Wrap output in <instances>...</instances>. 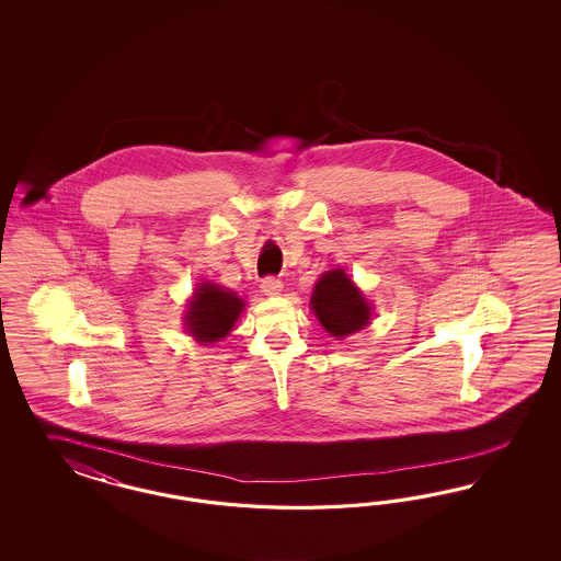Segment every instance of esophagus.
Instances as JSON below:
<instances>
[{
	"mask_svg": "<svg viewBox=\"0 0 561 561\" xmlns=\"http://www.w3.org/2000/svg\"><path fill=\"white\" fill-rule=\"evenodd\" d=\"M261 289L265 291V296H279L282 289H284V284L275 277H265L263 284H261Z\"/></svg>",
	"mask_w": 561,
	"mask_h": 561,
	"instance_id": "esophagus-1",
	"label": "esophagus"
}]
</instances>
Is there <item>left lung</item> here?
I'll use <instances>...</instances> for the list:
<instances>
[{"label":"left lung","instance_id":"left-lung-1","mask_svg":"<svg viewBox=\"0 0 561 561\" xmlns=\"http://www.w3.org/2000/svg\"><path fill=\"white\" fill-rule=\"evenodd\" d=\"M310 308L324 331L337 340L362 331L370 324L373 317V306L343 270H333L319 277Z\"/></svg>","mask_w":561,"mask_h":561}]
</instances>
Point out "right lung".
Listing matches in <instances>:
<instances>
[{"label":"right lung","mask_w":561,"mask_h":561,"mask_svg":"<svg viewBox=\"0 0 561 561\" xmlns=\"http://www.w3.org/2000/svg\"><path fill=\"white\" fill-rule=\"evenodd\" d=\"M244 302L234 291L204 282L193 291L185 310V327L191 337L202 345L226 337L238 321Z\"/></svg>","instance_id":"obj_1"}]
</instances>
